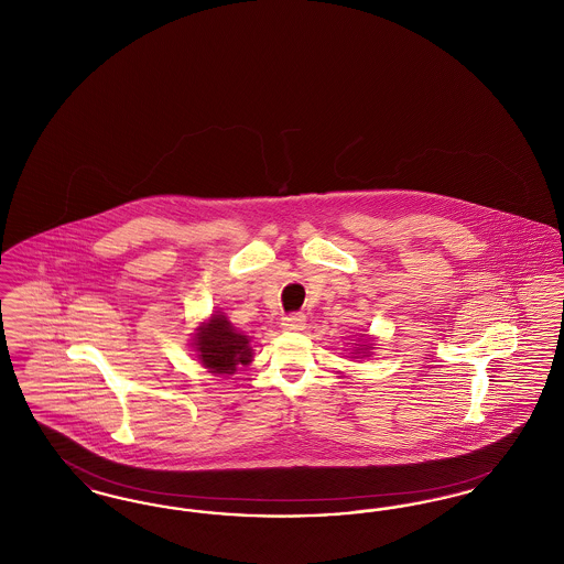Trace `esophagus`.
<instances>
[{"label": "esophagus", "instance_id": "esophagus-1", "mask_svg": "<svg viewBox=\"0 0 564 564\" xmlns=\"http://www.w3.org/2000/svg\"><path fill=\"white\" fill-rule=\"evenodd\" d=\"M304 325H306V317L300 315V313L288 315V317H283V322H281V327H283L285 332H300V329H304Z\"/></svg>", "mask_w": 564, "mask_h": 564}]
</instances>
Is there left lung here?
<instances>
[{
	"label": "left lung",
	"mask_w": 564,
	"mask_h": 564,
	"mask_svg": "<svg viewBox=\"0 0 564 564\" xmlns=\"http://www.w3.org/2000/svg\"><path fill=\"white\" fill-rule=\"evenodd\" d=\"M347 345L350 347V349H347L350 359H364V357L375 355L376 338L375 336H368V334H355Z\"/></svg>",
	"instance_id": "obj_1"
}]
</instances>
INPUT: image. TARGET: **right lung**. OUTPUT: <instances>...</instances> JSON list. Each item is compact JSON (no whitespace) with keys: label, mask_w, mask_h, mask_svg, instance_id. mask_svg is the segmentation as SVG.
<instances>
[{"label":"right lung","mask_w":564,"mask_h":564,"mask_svg":"<svg viewBox=\"0 0 564 564\" xmlns=\"http://www.w3.org/2000/svg\"><path fill=\"white\" fill-rule=\"evenodd\" d=\"M189 345L198 364L215 376H232L253 361L251 336L239 332L221 311L194 327Z\"/></svg>","instance_id":"obj_1"}]
</instances>
